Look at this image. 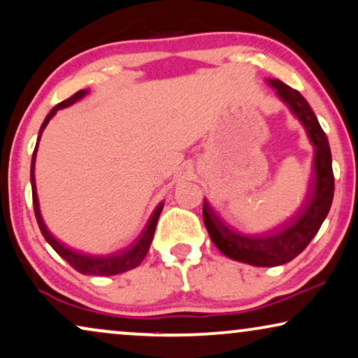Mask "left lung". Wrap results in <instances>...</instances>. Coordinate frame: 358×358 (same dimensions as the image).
<instances>
[{"instance_id": "obj_1", "label": "left lung", "mask_w": 358, "mask_h": 358, "mask_svg": "<svg viewBox=\"0 0 358 358\" xmlns=\"http://www.w3.org/2000/svg\"><path fill=\"white\" fill-rule=\"evenodd\" d=\"M277 96L298 117L315 146V179L300 212L282 229L266 236H248L229 228L203 200V223L215 246L224 256L256 267H275L290 262L303 252L329 213L334 197V174L327 136L305 97L280 80H268Z\"/></svg>"}]
</instances>
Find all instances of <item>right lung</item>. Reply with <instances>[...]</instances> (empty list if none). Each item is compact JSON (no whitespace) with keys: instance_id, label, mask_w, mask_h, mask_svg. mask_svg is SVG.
Returning a JSON list of instances; mask_svg holds the SVG:
<instances>
[{"instance_id":"obj_1","label":"right lung","mask_w":358,"mask_h":358,"mask_svg":"<svg viewBox=\"0 0 358 358\" xmlns=\"http://www.w3.org/2000/svg\"><path fill=\"white\" fill-rule=\"evenodd\" d=\"M87 94V90H81L73 94L68 99L62 101L60 104H57L53 109L48 112V115L43 120V124L41 127V131H38L37 136V145L36 150H34L32 155V164H31V184H32V202H34V212H36V218L38 223V228L43 234V238L47 239V243L55 249L58 256H62L65 261L70 264V266L78 271L80 273H85V275H115V273H122L130 271V268H135L136 266H140L141 261H143L146 252H148L150 244L153 241V234L156 229V223H158L159 213L163 210V203H159L156 210L151 215L150 222L146 223V227L141 234L138 236V239L131 244L130 248L124 249V251H119L112 256H90V254H83L78 251H73L70 248H65L62 243H58L53 234L48 231L45 223H43L42 215H41V208H38V199H37V190H36V178H34V166H36V156H37V148H38V140H41L42 131L45 129L48 122L53 115L57 114V110L63 109V107H68L71 104H75L76 101H80L81 97H85Z\"/></svg>"}]
</instances>
